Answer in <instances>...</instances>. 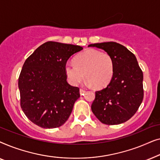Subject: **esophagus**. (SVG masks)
I'll return each mask as SVG.
<instances>
[{
    "label": "esophagus",
    "mask_w": 160,
    "mask_h": 160,
    "mask_svg": "<svg viewBox=\"0 0 160 160\" xmlns=\"http://www.w3.org/2000/svg\"><path fill=\"white\" fill-rule=\"evenodd\" d=\"M85 92H86V91H85L84 89H80V95H83Z\"/></svg>",
    "instance_id": "obj_1"
}]
</instances>
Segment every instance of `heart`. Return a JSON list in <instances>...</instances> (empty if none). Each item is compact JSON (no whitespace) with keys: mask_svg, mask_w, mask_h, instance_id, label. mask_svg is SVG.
<instances>
[{"mask_svg":"<svg viewBox=\"0 0 160 160\" xmlns=\"http://www.w3.org/2000/svg\"><path fill=\"white\" fill-rule=\"evenodd\" d=\"M65 72L70 84L77 86L87 78L89 86H106L114 72V62L110 54L95 49H87L76 57L74 62H67Z\"/></svg>","mask_w":160,"mask_h":160,"instance_id":"b5f03b06","label":"heart"}]
</instances>
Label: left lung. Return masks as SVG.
Returning a JSON list of instances; mask_svg holds the SVG:
<instances>
[{"instance_id":"left-lung-1","label":"left lung","mask_w":160,"mask_h":160,"mask_svg":"<svg viewBox=\"0 0 160 160\" xmlns=\"http://www.w3.org/2000/svg\"><path fill=\"white\" fill-rule=\"evenodd\" d=\"M110 54L114 62L113 77L106 87L95 92L91 108L102 123H124L136 113L143 98V72L137 59L125 47L116 42L89 44Z\"/></svg>"}]
</instances>
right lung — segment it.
I'll list each match as a JSON object with an SVG mask.
<instances>
[{
  "instance_id": "1",
  "label": "right lung",
  "mask_w": 160,
  "mask_h": 160,
  "mask_svg": "<svg viewBox=\"0 0 160 160\" xmlns=\"http://www.w3.org/2000/svg\"><path fill=\"white\" fill-rule=\"evenodd\" d=\"M83 47L54 41L43 43L25 60L18 80L20 105L28 119L42 128L62 126L80 97L67 82L65 65Z\"/></svg>"
}]
</instances>
